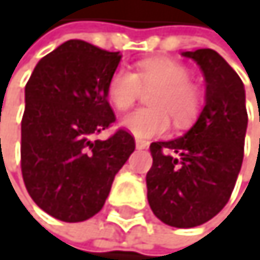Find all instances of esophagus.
<instances>
[{
    "mask_svg": "<svg viewBox=\"0 0 260 260\" xmlns=\"http://www.w3.org/2000/svg\"><path fill=\"white\" fill-rule=\"evenodd\" d=\"M148 146H149V143L146 140H139V139L136 140V148L137 149H146Z\"/></svg>",
    "mask_w": 260,
    "mask_h": 260,
    "instance_id": "obj_1",
    "label": "esophagus"
}]
</instances>
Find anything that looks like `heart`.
Returning <instances> with one entry per match:
<instances>
[{
  "label": "heart",
  "mask_w": 260,
  "mask_h": 260,
  "mask_svg": "<svg viewBox=\"0 0 260 260\" xmlns=\"http://www.w3.org/2000/svg\"><path fill=\"white\" fill-rule=\"evenodd\" d=\"M149 96L148 109H137L121 120V126L137 139L164 136L170 118L176 126L192 123L201 106L200 90L190 82V72L175 60H143L137 72L117 68L107 82V98L118 111H126L143 93Z\"/></svg>",
  "instance_id": "obj_1"
}]
</instances>
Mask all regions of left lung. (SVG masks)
Listing matches in <instances>:
<instances>
[{"label": "left lung", "instance_id": "obj_1", "mask_svg": "<svg viewBox=\"0 0 260 260\" xmlns=\"http://www.w3.org/2000/svg\"><path fill=\"white\" fill-rule=\"evenodd\" d=\"M204 75L206 104L178 139L153 142L146 173L148 203L168 226L195 228L214 218L231 197L243 162L248 126L245 87L217 51H184Z\"/></svg>", "mask_w": 260, "mask_h": 260}]
</instances>
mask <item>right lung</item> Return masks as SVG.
I'll use <instances>...</instances> for the list:
<instances>
[{"instance_id": "obj_1", "label": "right lung", "mask_w": 260, "mask_h": 260, "mask_svg": "<svg viewBox=\"0 0 260 260\" xmlns=\"http://www.w3.org/2000/svg\"><path fill=\"white\" fill-rule=\"evenodd\" d=\"M120 60V53L68 40L39 60L24 87L23 181L34 203L60 221L98 214L136 149L124 129L93 139L115 121L106 90Z\"/></svg>"}]
</instances>
